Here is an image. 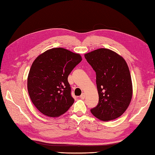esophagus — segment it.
Returning <instances> with one entry per match:
<instances>
[{"mask_svg":"<svg viewBox=\"0 0 155 155\" xmlns=\"http://www.w3.org/2000/svg\"><path fill=\"white\" fill-rule=\"evenodd\" d=\"M80 98H81V99H82V100L85 98V94H84V93H82V94L81 95Z\"/></svg>","mask_w":155,"mask_h":155,"instance_id":"1","label":"esophagus"}]
</instances>
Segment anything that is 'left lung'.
<instances>
[{
  "mask_svg": "<svg viewBox=\"0 0 155 155\" xmlns=\"http://www.w3.org/2000/svg\"><path fill=\"white\" fill-rule=\"evenodd\" d=\"M94 70L99 101L91 113L104 121L121 116L131 102V77L126 61L108 49H96L84 55Z\"/></svg>",
  "mask_w": 155,
  "mask_h": 155,
  "instance_id": "8db88e82",
  "label": "left lung"
}]
</instances>
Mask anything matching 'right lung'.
I'll return each instance as SVG.
<instances>
[{"label":"right lung","mask_w":155,"mask_h":155,"mask_svg":"<svg viewBox=\"0 0 155 155\" xmlns=\"http://www.w3.org/2000/svg\"><path fill=\"white\" fill-rule=\"evenodd\" d=\"M81 61L80 54L61 48L49 49L35 59L28 74V91L41 113L59 117L73 105L68 77Z\"/></svg>","instance_id":"1"}]
</instances>
